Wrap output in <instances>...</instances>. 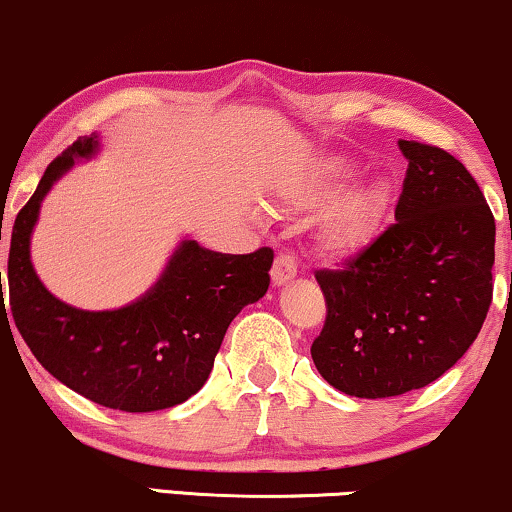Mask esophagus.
<instances>
[{"label": "esophagus", "instance_id": "obj_1", "mask_svg": "<svg viewBox=\"0 0 512 512\" xmlns=\"http://www.w3.org/2000/svg\"><path fill=\"white\" fill-rule=\"evenodd\" d=\"M296 272H298V261H296L294 254H289V251H284V254H277L275 263H272V270H270L272 282H275L277 287H280V284H284V282L294 280Z\"/></svg>", "mask_w": 512, "mask_h": 512}]
</instances>
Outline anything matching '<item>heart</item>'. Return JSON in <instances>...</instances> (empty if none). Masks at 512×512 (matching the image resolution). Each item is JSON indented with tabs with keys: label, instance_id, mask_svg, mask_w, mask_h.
I'll return each mask as SVG.
<instances>
[{
	"label": "heart",
	"instance_id": "heart-1",
	"mask_svg": "<svg viewBox=\"0 0 512 512\" xmlns=\"http://www.w3.org/2000/svg\"><path fill=\"white\" fill-rule=\"evenodd\" d=\"M353 167L341 159H329L317 167L294 192L298 207H322L345 188ZM388 204V188L383 183H364L343 192L322 218V244L329 251L350 254L362 249L374 237Z\"/></svg>",
	"mask_w": 512,
	"mask_h": 512
}]
</instances>
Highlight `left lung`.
<instances>
[{
  "instance_id": "obj_1",
  "label": "left lung",
  "mask_w": 512,
  "mask_h": 512,
  "mask_svg": "<svg viewBox=\"0 0 512 512\" xmlns=\"http://www.w3.org/2000/svg\"><path fill=\"white\" fill-rule=\"evenodd\" d=\"M409 159L395 223L336 270H315L327 320L310 355L345 395L395 397L454 367L494 294L496 225L470 171L437 145Z\"/></svg>"
}]
</instances>
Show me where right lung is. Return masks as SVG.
I'll use <instances>...</instances> for the list:
<instances>
[{
  "label": "right lung",
  "instance_id": "obj_1",
  "mask_svg": "<svg viewBox=\"0 0 512 512\" xmlns=\"http://www.w3.org/2000/svg\"><path fill=\"white\" fill-rule=\"evenodd\" d=\"M96 145V136H82L65 148L18 211L9 249L13 322L37 362L86 400L134 414L169 409L204 386L230 322L268 291L275 254H218L188 240L155 287L126 308L89 313L58 301L32 268L30 235L51 185Z\"/></svg>",
  "mask_w": 512,
  "mask_h": 512
}]
</instances>
